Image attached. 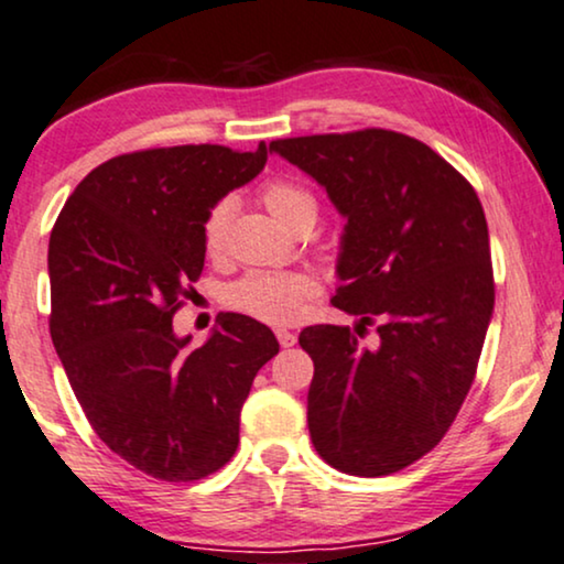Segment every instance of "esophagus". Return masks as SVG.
Listing matches in <instances>:
<instances>
[{
  "mask_svg": "<svg viewBox=\"0 0 564 564\" xmlns=\"http://www.w3.org/2000/svg\"><path fill=\"white\" fill-rule=\"evenodd\" d=\"M276 339H280V345L282 347H295V341H297V334H292V332H288V328H276Z\"/></svg>",
  "mask_w": 564,
  "mask_h": 564,
  "instance_id": "1",
  "label": "esophagus"
}]
</instances>
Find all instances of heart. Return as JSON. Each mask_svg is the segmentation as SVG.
I'll return each instance as SVG.
<instances>
[{
	"label": "heart",
	"mask_w": 564,
	"mask_h": 564,
	"mask_svg": "<svg viewBox=\"0 0 564 564\" xmlns=\"http://www.w3.org/2000/svg\"><path fill=\"white\" fill-rule=\"evenodd\" d=\"M261 202L280 219L284 228L295 230L297 225L313 223L318 212V202L308 188L297 181L274 178L261 186ZM230 202H219L207 212L202 223L204 253H223L225 236H228ZM318 282L308 272H251L240 276L228 288V305L232 311L251 316L264 324H292L305 311V303L316 295Z\"/></svg>",
	"instance_id": "heart-1"
}]
</instances>
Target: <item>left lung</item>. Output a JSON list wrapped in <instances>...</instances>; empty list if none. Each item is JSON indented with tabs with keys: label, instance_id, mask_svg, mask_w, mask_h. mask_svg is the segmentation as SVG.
Segmentation results:
<instances>
[{
	"label": "left lung",
	"instance_id": "1",
	"mask_svg": "<svg viewBox=\"0 0 564 564\" xmlns=\"http://www.w3.org/2000/svg\"><path fill=\"white\" fill-rule=\"evenodd\" d=\"M276 155L347 217L332 303L379 324L376 350L349 326L300 332L313 360L308 430L318 456L386 477L435 448L474 383L495 308L477 192L420 139L389 129L274 139Z\"/></svg>",
	"mask_w": 564,
	"mask_h": 564
}]
</instances>
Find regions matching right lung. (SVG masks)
I'll return each instance as SVG.
<instances>
[{"mask_svg": "<svg viewBox=\"0 0 564 564\" xmlns=\"http://www.w3.org/2000/svg\"><path fill=\"white\" fill-rule=\"evenodd\" d=\"M264 165V142L129 152L87 173L51 230L58 360L100 441L155 479L196 481L228 464L256 372L280 352L272 328L240 313L196 349L173 334L204 269V217Z\"/></svg>", "mask_w": 564, "mask_h": 564, "instance_id": "right-lung-1", "label": "right lung"}]
</instances>
